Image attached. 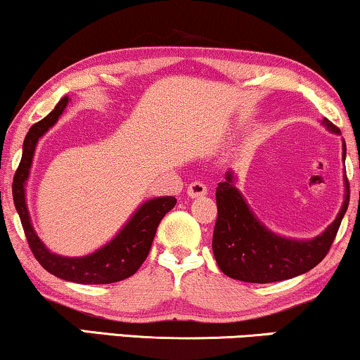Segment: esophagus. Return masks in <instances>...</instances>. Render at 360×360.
<instances>
[{
    "label": "esophagus",
    "instance_id": "esophagus-1",
    "mask_svg": "<svg viewBox=\"0 0 360 360\" xmlns=\"http://www.w3.org/2000/svg\"><path fill=\"white\" fill-rule=\"evenodd\" d=\"M188 195L191 198H196V196H203L208 193V186H206L203 181H193V184L188 185Z\"/></svg>",
    "mask_w": 360,
    "mask_h": 360
}]
</instances>
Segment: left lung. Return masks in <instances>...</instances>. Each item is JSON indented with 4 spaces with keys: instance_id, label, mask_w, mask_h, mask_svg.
<instances>
[{
    "instance_id": "obj_1",
    "label": "left lung",
    "mask_w": 360,
    "mask_h": 360,
    "mask_svg": "<svg viewBox=\"0 0 360 360\" xmlns=\"http://www.w3.org/2000/svg\"><path fill=\"white\" fill-rule=\"evenodd\" d=\"M328 129L341 131L324 120ZM342 159L346 160V142H342ZM346 196L336 219L326 231L313 239H287L269 231L255 218L249 205L234 186L231 172L216 188V218L213 233V254L218 267L231 278L249 283H270L302 275L321 262L331 249L339 226L349 205V181L344 176Z\"/></svg>"
}]
</instances>
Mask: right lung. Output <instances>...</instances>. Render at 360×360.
<instances>
[{"mask_svg":"<svg viewBox=\"0 0 360 360\" xmlns=\"http://www.w3.org/2000/svg\"><path fill=\"white\" fill-rule=\"evenodd\" d=\"M68 98L63 96L57 106L34 124L26 134L22 144V157L13 180V200L16 206L21 224L26 234L29 248L34 257L47 272L68 282L83 285H105L124 280L137 272L147 255H149L152 240L160 221L176 205L174 196H160L152 198L139 206V210L132 214L127 224L122 228L115 239H111L101 249L88 254L85 257H62L49 250L39 236L34 231L29 218L26 205V181L29 179L34 152L39 137L46 134L49 127L56 124L58 116L65 110Z\"/></svg>","mask_w":360,"mask_h":360,"instance_id":"right-lung-1","label":"right lung"}]
</instances>
